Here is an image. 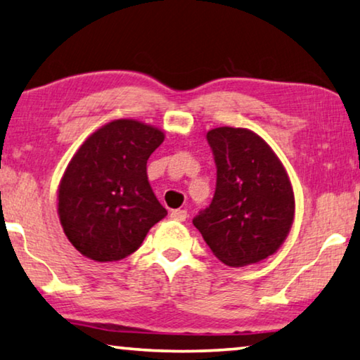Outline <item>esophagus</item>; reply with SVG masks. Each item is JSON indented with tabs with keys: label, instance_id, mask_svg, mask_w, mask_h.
Wrapping results in <instances>:
<instances>
[{
	"label": "esophagus",
	"instance_id": "esophagus-1",
	"mask_svg": "<svg viewBox=\"0 0 360 360\" xmlns=\"http://www.w3.org/2000/svg\"><path fill=\"white\" fill-rule=\"evenodd\" d=\"M169 216L174 221L182 222V221H186V218H187V211L186 210H173V211H171Z\"/></svg>",
	"mask_w": 360,
	"mask_h": 360
}]
</instances>
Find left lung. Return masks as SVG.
Segmentation results:
<instances>
[{"instance_id":"obj_1","label":"left lung","mask_w":360,"mask_h":360,"mask_svg":"<svg viewBox=\"0 0 360 360\" xmlns=\"http://www.w3.org/2000/svg\"><path fill=\"white\" fill-rule=\"evenodd\" d=\"M207 141L216 163V189L193 226L227 266L266 259L287 238L295 214L293 189L281 160L245 128L211 129Z\"/></svg>"}]
</instances>
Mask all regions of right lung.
<instances>
[{"label": "right lung", "mask_w": 360, "mask_h": 360, "mask_svg": "<svg viewBox=\"0 0 360 360\" xmlns=\"http://www.w3.org/2000/svg\"><path fill=\"white\" fill-rule=\"evenodd\" d=\"M163 139L149 124L115 120L73 155L59 186V218L83 256L99 262L127 258L167 216L147 178V160Z\"/></svg>", "instance_id": "right-lung-1"}]
</instances>
